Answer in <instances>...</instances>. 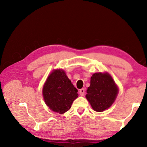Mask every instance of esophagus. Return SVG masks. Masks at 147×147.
I'll return each mask as SVG.
<instances>
[{
  "label": "esophagus",
  "mask_w": 147,
  "mask_h": 147,
  "mask_svg": "<svg viewBox=\"0 0 147 147\" xmlns=\"http://www.w3.org/2000/svg\"><path fill=\"white\" fill-rule=\"evenodd\" d=\"M79 93H80V94L81 96H84V94H85V89H84V88L80 89Z\"/></svg>",
  "instance_id": "obj_1"
}]
</instances>
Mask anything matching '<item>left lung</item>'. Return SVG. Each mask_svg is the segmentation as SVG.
Instances as JSON below:
<instances>
[{
  "label": "left lung",
  "instance_id": "obj_1",
  "mask_svg": "<svg viewBox=\"0 0 147 147\" xmlns=\"http://www.w3.org/2000/svg\"><path fill=\"white\" fill-rule=\"evenodd\" d=\"M118 87L108 73H94L86 95L93 110L101 112L109 108L115 100Z\"/></svg>",
  "mask_w": 147,
  "mask_h": 147
}]
</instances>
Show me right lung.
<instances>
[{"label": "right lung", "mask_w": 147, "mask_h": 147, "mask_svg": "<svg viewBox=\"0 0 147 147\" xmlns=\"http://www.w3.org/2000/svg\"><path fill=\"white\" fill-rule=\"evenodd\" d=\"M78 90L62 69L54 70L43 88V96L47 106L58 113H64L71 108L78 97Z\"/></svg>", "instance_id": "add662e5"}]
</instances>
